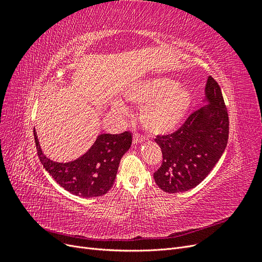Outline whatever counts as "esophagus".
Masks as SVG:
<instances>
[{"instance_id":"34e87169","label":"esophagus","mask_w":262,"mask_h":262,"mask_svg":"<svg viewBox=\"0 0 262 262\" xmlns=\"http://www.w3.org/2000/svg\"><path fill=\"white\" fill-rule=\"evenodd\" d=\"M145 141V138L140 136L139 133H134L133 134V143L134 144H138V143H142V142Z\"/></svg>"}]
</instances>
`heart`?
Listing matches in <instances>:
<instances>
[{
    "mask_svg": "<svg viewBox=\"0 0 262 262\" xmlns=\"http://www.w3.org/2000/svg\"><path fill=\"white\" fill-rule=\"evenodd\" d=\"M128 98L139 105L141 123L153 134H165L176 130L184 120L192 102V94L186 86L170 78H153L142 83L128 93ZM115 109L124 112L121 102Z\"/></svg>",
    "mask_w": 262,
    "mask_h": 262,
    "instance_id": "1",
    "label": "heart"
}]
</instances>
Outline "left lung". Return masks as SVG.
Returning <instances> with one entry per match:
<instances>
[{
    "label": "left lung",
    "mask_w": 262,
    "mask_h": 262,
    "mask_svg": "<svg viewBox=\"0 0 262 262\" xmlns=\"http://www.w3.org/2000/svg\"><path fill=\"white\" fill-rule=\"evenodd\" d=\"M207 105L190 115L171 134L157 136L163 162L154 172L165 192H184L207 177L224 153L228 140V115L221 87L212 76L205 85Z\"/></svg>",
    "instance_id": "obj_1"
}]
</instances>
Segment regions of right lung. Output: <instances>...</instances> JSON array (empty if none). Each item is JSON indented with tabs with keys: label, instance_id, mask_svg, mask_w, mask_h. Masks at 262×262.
<instances>
[{
	"label": "right lung",
	"instance_id": "add662e5",
	"mask_svg": "<svg viewBox=\"0 0 262 262\" xmlns=\"http://www.w3.org/2000/svg\"><path fill=\"white\" fill-rule=\"evenodd\" d=\"M37 153L52 178L72 194L83 198L104 195L113 187L121 157L132 143V134H99L95 143L77 160L57 163L49 160L41 150L34 130Z\"/></svg>",
	"mask_w": 262,
	"mask_h": 262
}]
</instances>
